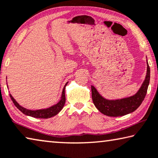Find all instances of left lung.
<instances>
[{
	"mask_svg": "<svg viewBox=\"0 0 158 158\" xmlns=\"http://www.w3.org/2000/svg\"><path fill=\"white\" fill-rule=\"evenodd\" d=\"M150 71L147 61V73L145 81L143 82L136 94L129 98L116 100H109L104 99L99 94L95 87L91 86L92 98L97 109L103 114L109 116H121L134 111L139 107L146 95L149 85Z\"/></svg>",
	"mask_w": 158,
	"mask_h": 158,
	"instance_id": "1",
	"label": "left lung"
}]
</instances>
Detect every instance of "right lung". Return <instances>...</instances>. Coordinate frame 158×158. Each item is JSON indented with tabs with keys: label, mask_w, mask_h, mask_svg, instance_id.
<instances>
[{
	"label": "right lung",
	"mask_w": 158,
	"mask_h": 158,
	"mask_svg": "<svg viewBox=\"0 0 158 158\" xmlns=\"http://www.w3.org/2000/svg\"><path fill=\"white\" fill-rule=\"evenodd\" d=\"M68 82H66L65 85V86L63 89L62 94H61V98H60V100L55 105L51 106L49 108L47 109H44V110H27V109L21 106L20 104H19L17 102L15 101L10 94V97L12 99V101L13 102V103L17 108L19 110L21 111L24 114L27 115L31 116V117L35 118H51L52 116L56 115L58 113H59L60 110H62L63 107H64V104L65 103V86L67 85Z\"/></svg>",
	"instance_id": "obj_1"
}]
</instances>
